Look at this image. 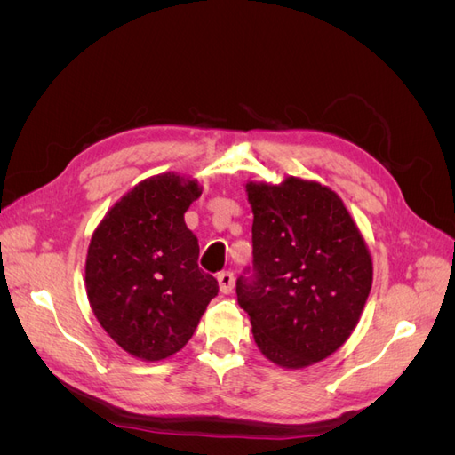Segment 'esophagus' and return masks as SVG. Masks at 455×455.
Segmentation results:
<instances>
[{"instance_id": "esophagus-1", "label": "esophagus", "mask_w": 455, "mask_h": 455, "mask_svg": "<svg viewBox=\"0 0 455 455\" xmlns=\"http://www.w3.org/2000/svg\"><path fill=\"white\" fill-rule=\"evenodd\" d=\"M218 286L222 294H231L233 286H235V277H233V273L231 271L218 273Z\"/></svg>"}]
</instances>
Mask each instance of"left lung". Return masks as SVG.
Here are the masks:
<instances>
[{
	"instance_id": "8db88e82",
	"label": "left lung",
	"mask_w": 455,
	"mask_h": 455,
	"mask_svg": "<svg viewBox=\"0 0 455 455\" xmlns=\"http://www.w3.org/2000/svg\"><path fill=\"white\" fill-rule=\"evenodd\" d=\"M254 275L237 281L261 355L299 370L338 351L359 324L371 288V256L336 191L288 176L246 182Z\"/></svg>"
}]
</instances>
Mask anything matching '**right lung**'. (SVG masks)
Masks as SVG:
<instances>
[{
	"label": "right lung",
	"instance_id": "right-lung-1",
	"mask_svg": "<svg viewBox=\"0 0 455 455\" xmlns=\"http://www.w3.org/2000/svg\"><path fill=\"white\" fill-rule=\"evenodd\" d=\"M196 178L149 176L96 226L85 259V288L96 321L117 346L156 363L180 351L218 294L199 269V243L184 222L201 196Z\"/></svg>",
	"mask_w": 455,
	"mask_h": 455
}]
</instances>
